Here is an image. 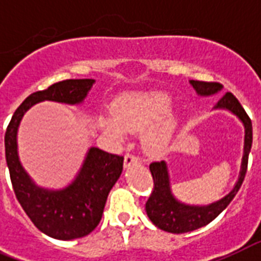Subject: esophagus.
Listing matches in <instances>:
<instances>
[{
    "instance_id": "esophagus-1",
    "label": "esophagus",
    "mask_w": 261,
    "mask_h": 261,
    "mask_svg": "<svg viewBox=\"0 0 261 261\" xmlns=\"http://www.w3.org/2000/svg\"><path fill=\"white\" fill-rule=\"evenodd\" d=\"M138 162H139L138 156L133 155V154H126V155H124V167H126V169H128V167L133 166V165L138 164Z\"/></svg>"
}]
</instances>
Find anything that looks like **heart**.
<instances>
[{"instance_id": "obj_1", "label": "heart", "mask_w": 261, "mask_h": 261, "mask_svg": "<svg viewBox=\"0 0 261 261\" xmlns=\"http://www.w3.org/2000/svg\"><path fill=\"white\" fill-rule=\"evenodd\" d=\"M173 99L161 91L133 92L118 97L112 116L100 118L106 134L122 141L126 133H141L142 147L149 155H162L170 146L177 130V118L171 114Z\"/></svg>"}]
</instances>
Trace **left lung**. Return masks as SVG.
<instances>
[{
  "label": "left lung",
  "mask_w": 261,
  "mask_h": 261,
  "mask_svg": "<svg viewBox=\"0 0 261 261\" xmlns=\"http://www.w3.org/2000/svg\"><path fill=\"white\" fill-rule=\"evenodd\" d=\"M189 83L198 96H212V95L219 94L221 91V84H219V83H206L198 82V80H190ZM215 110H226V111L232 112L241 120V123L244 124V154H243V160H241L239 178L234 184L233 189L230 190L226 196L212 202V204H184L179 200H177L174 194L171 193L170 175H169L166 162L165 161L152 162L150 165V171H151L152 179H154V190L146 202V213H147L152 224L165 232L186 233V232H192V230L207 225L230 204V201L233 200L239 189H240L241 184L244 181L248 166V155H249L252 147L251 119L247 115V112L244 111V109L241 107L239 100L230 92H226L217 101Z\"/></svg>",
  "instance_id": "obj_1"
}]
</instances>
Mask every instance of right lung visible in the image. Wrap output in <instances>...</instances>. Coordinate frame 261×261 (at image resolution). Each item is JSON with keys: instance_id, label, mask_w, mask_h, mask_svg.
I'll use <instances>...</instances> for the list:
<instances>
[{"instance_id": "1", "label": "right lung", "mask_w": 261, "mask_h": 261, "mask_svg": "<svg viewBox=\"0 0 261 261\" xmlns=\"http://www.w3.org/2000/svg\"><path fill=\"white\" fill-rule=\"evenodd\" d=\"M94 79H71L52 84L25 99L12 116L5 133L6 164L14 194L22 209L42 233L57 240L90 234L100 222L110 190L122 174L123 156L90 147L75 179L63 189L37 186L21 165L17 133L22 116L40 101L82 105Z\"/></svg>"}]
</instances>
